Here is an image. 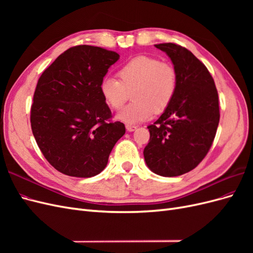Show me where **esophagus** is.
Masks as SVG:
<instances>
[{"label": "esophagus", "instance_id": "34e87169", "mask_svg": "<svg viewBox=\"0 0 253 253\" xmlns=\"http://www.w3.org/2000/svg\"><path fill=\"white\" fill-rule=\"evenodd\" d=\"M126 129H127L128 132H134L135 129L137 128V126H129V125H126Z\"/></svg>", "mask_w": 253, "mask_h": 253}]
</instances>
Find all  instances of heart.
Segmentation results:
<instances>
[{
    "instance_id": "1",
    "label": "heart",
    "mask_w": 253,
    "mask_h": 253,
    "mask_svg": "<svg viewBox=\"0 0 253 253\" xmlns=\"http://www.w3.org/2000/svg\"><path fill=\"white\" fill-rule=\"evenodd\" d=\"M119 80L113 77L102 79L100 94L104 102L115 111L124 108L132 94V102L117 114L119 121L128 125L140 124L155 113L166 111L178 87L175 67L155 58L139 56L122 65L117 73Z\"/></svg>"
}]
</instances>
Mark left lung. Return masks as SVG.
Masks as SVG:
<instances>
[{"mask_svg":"<svg viewBox=\"0 0 253 253\" xmlns=\"http://www.w3.org/2000/svg\"><path fill=\"white\" fill-rule=\"evenodd\" d=\"M172 61L178 76L173 101L149 126L143 156L149 169L165 177L193 170L210 150L219 122L218 95L207 67L187 48L156 44Z\"/></svg>","mask_w":253,"mask_h":253,"instance_id":"8db88e82","label":"left lung"}]
</instances>
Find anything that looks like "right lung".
<instances>
[{
    "label": "right lung",
    "mask_w": 253,
    "mask_h": 253,
    "mask_svg": "<svg viewBox=\"0 0 253 253\" xmlns=\"http://www.w3.org/2000/svg\"><path fill=\"white\" fill-rule=\"evenodd\" d=\"M120 56L90 45L65 50L43 72L30 111L35 139L47 162L74 177L104 170L126 133L100 94V83Z\"/></svg>",
    "instance_id": "right-lung-1"
}]
</instances>
